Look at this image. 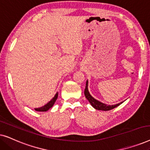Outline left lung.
<instances>
[{
    "label": "left lung",
    "mask_w": 150,
    "mask_h": 150,
    "mask_svg": "<svg viewBox=\"0 0 150 150\" xmlns=\"http://www.w3.org/2000/svg\"><path fill=\"white\" fill-rule=\"evenodd\" d=\"M85 96L87 99L88 100V101L89 102V103L91 104V105L93 106L94 108L97 110H104V111H106V110H110L111 109H113L114 108L117 107V106H120L122 102H120V103L117 104H114V105H108V104H104L102 102L98 101L95 98L92 97L91 96V94L89 93V90H88V81H87V83H86V87H85Z\"/></svg>",
    "instance_id": "8db88e82"
}]
</instances>
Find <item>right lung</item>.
<instances>
[{"label": "right lung", "instance_id": "add662e5", "mask_svg": "<svg viewBox=\"0 0 150 150\" xmlns=\"http://www.w3.org/2000/svg\"><path fill=\"white\" fill-rule=\"evenodd\" d=\"M57 98H58V93H57L56 94H55L54 97L51 100L50 102H48V103H47V104H46V105L43 106L42 107L35 108V110H37V111H40V112H45V111H47V110L50 109V108L52 107V106L54 105V104L55 103V102H56Z\"/></svg>", "mask_w": 150, "mask_h": 150}]
</instances>
